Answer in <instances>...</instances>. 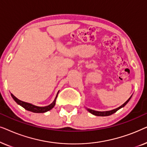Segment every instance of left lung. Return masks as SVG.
<instances>
[{"instance_id": "obj_1", "label": "left lung", "mask_w": 147, "mask_h": 147, "mask_svg": "<svg viewBox=\"0 0 147 147\" xmlns=\"http://www.w3.org/2000/svg\"><path fill=\"white\" fill-rule=\"evenodd\" d=\"M132 96H130V97L128 98V100L126 101V102H124V103L122 104L120 106V107H118L117 108H116V109H114V110H110V111H104V112H100V111H96V110H93L92 109H90V108H87V110L90 113L94 114V115L95 116H110L111 115V114L115 113V112L118 110L119 109H120L121 108H123L124 106L126 105V104L128 103V102H129V100H130V98H131Z\"/></svg>"}]
</instances>
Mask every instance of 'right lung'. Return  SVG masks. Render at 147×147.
I'll return each instance as SVG.
<instances>
[{"mask_svg":"<svg viewBox=\"0 0 147 147\" xmlns=\"http://www.w3.org/2000/svg\"><path fill=\"white\" fill-rule=\"evenodd\" d=\"M11 96L12 98H13V100H15L18 104H19L20 106H21L22 107H23L25 110H28V111L35 112V113H43V112H47L49 111V110H51L52 108L54 107V106L55 105V101H56V98L57 97V95L55 98V100H54V101L52 102L51 104H49V105H48L47 106H44V107H40V106H37L33 105V104L21 101V100H20L18 99V98H16L13 94H11Z\"/></svg>","mask_w":147,"mask_h":147,"instance_id":"add662e5","label":"right lung"}]
</instances>
